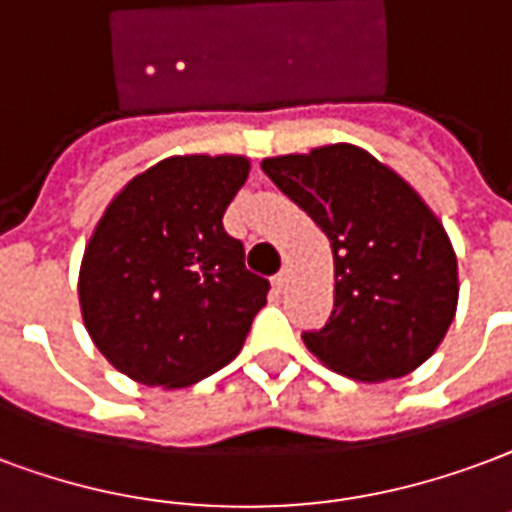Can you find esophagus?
Here are the masks:
<instances>
[{"mask_svg":"<svg viewBox=\"0 0 512 512\" xmlns=\"http://www.w3.org/2000/svg\"><path fill=\"white\" fill-rule=\"evenodd\" d=\"M274 287H276V290H285V287H287V271H279V274L274 276Z\"/></svg>","mask_w":512,"mask_h":512,"instance_id":"obj_1","label":"esophagus"}]
</instances>
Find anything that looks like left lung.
I'll return each mask as SVG.
<instances>
[{
	"instance_id": "1",
	"label": "left lung",
	"mask_w": 512,
	"mask_h": 512,
	"mask_svg": "<svg viewBox=\"0 0 512 512\" xmlns=\"http://www.w3.org/2000/svg\"><path fill=\"white\" fill-rule=\"evenodd\" d=\"M333 249V312L304 344L331 372L396 380L429 361L458 306V260L426 200L352 143L260 162Z\"/></svg>"
}]
</instances>
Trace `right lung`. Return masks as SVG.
I'll return each instance as SVG.
<instances>
[{"mask_svg": "<svg viewBox=\"0 0 512 512\" xmlns=\"http://www.w3.org/2000/svg\"><path fill=\"white\" fill-rule=\"evenodd\" d=\"M244 154H173L113 195L78 271L94 347L149 388H189L236 358L268 282L222 227Z\"/></svg>", "mask_w": 512, "mask_h": 512, "instance_id": "add662e5", "label": "right lung"}]
</instances>
